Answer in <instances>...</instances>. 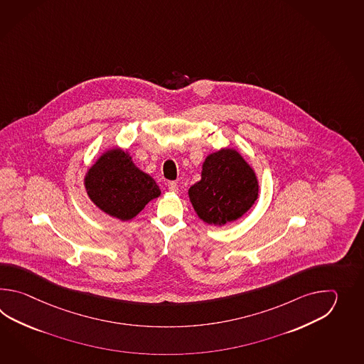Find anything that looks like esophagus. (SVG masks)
Segmentation results:
<instances>
[{"mask_svg": "<svg viewBox=\"0 0 364 364\" xmlns=\"http://www.w3.org/2000/svg\"><path fill=\"white\" fill-rule=\"evenodd\" d=\"M168 188H169V191H171V193H177L178 191V183L171 181V182L168 183Z\"/></svg>", "mask_w": 364, "mask_h": 364, "instance_id": "obj_1", "label": "esophagus"}]
</instances>
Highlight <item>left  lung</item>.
<instances>
[{
    "label": "left lung",
    "instance_id": "obj_1",
    "mask_svg": "<svg viewBox=\"0 0 364 364\" xmlns=\"http://www.w3.org/2000/svg\"><path fill=\"white\" fill-rule=\"evenodd\" d=\"M257 193L255 173L234 149L209 155L203 164L200 181L188 190L198 216L213 225H225L245 215Z\"/></svg>",
    "mask_w": 364,
    "mask_h": 364
}]
</instances>
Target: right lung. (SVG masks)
<instances>
[{
    "label": "right lung",
    "instance_id": "add662e5",
    "mask_svg": "<svg viewBox=\"0 0 364 364\" xmlns=\"http://www.w3.org/2000/svg\"><path fill=\"white\" fill-rule=\"evenodd\" d=\"M85 181L90 199L101 210L122 221L132 220L148 201L160 195L155 179L139 171L121 149L101 156Z\"/></svg>",
    "mask_w": 364,
    "mask_h": 364
}]
</instances>
